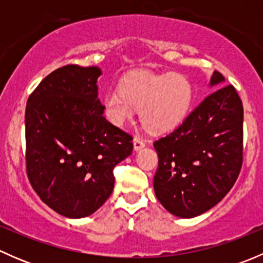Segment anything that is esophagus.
Returning <instances> with one entry per match:
<instances>
[{
	"instance_id": "obj_1",
	"label": "esophagus",
	"mask_w": 263,
	"mask_h": 263,
	"mask_svg": "<svg viewBox=\"0 0 263 263\" xmlns=\"http://www.w3.org/2000/svg\"><path fill=\"white\" fill-rule=\"evenodd\" d=\"M145 144H146V142H145V140H142L141 137L136 136L134 139V147H135V150H140V148H142V147L145 146Z\"/></svg>"
}]
</instances>
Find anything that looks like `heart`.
I'll return each mask as SVG.
<instances>
[{"label": "heart", "mask_w": 263, "mask_h": 263, "mask_svg": "<svg viewBox=\"0 0 263 263\" xmlns=\"http://www.w3.org/2000/svg\"><path fill=\"white\" fill-rule=\"evenodd\" d=\"M192 100L190 81L178 73L136 72L126 76L119 87L105 94L103 104L107 118L123 126L140 108L142 123L153 131H165L187 115Z\"/></svg>", "instance_id": "obj_1"}]
</instances>
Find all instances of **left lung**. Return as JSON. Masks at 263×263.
<instances>
[{"label": "left lung", "instance_id": "obj_1", "mask_svg": "<svg viewBox=\"0 0 263 263\" xmlns=\"http://www.w3.org/2000/svg\"><path fill=\"white\" fill-rule=\"evenodd\" d=\"M215 71L210 85H221ZM159 165L154 190L161 205L179 217L214 208L232 190L243 163V104L233 85L206 97L166 136L154 142Z\"/></svg>", "mask_w": 263, "mask_h": 263}]
</instances>
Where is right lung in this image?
I'll return each mask as SVG.
<instances>
[{
    "label": "right lung",
    "mask_w": 263,
    "mask_h": 263,
    "mask_svg": "<svg viewBox=\"0 0 263 263\" xmlns=\"http://www.w3.org/2000/svg\"><path fill=\"white\" fill-rule=\"evenodd\" d=\"M98 67L50 72L25 110L26 174L46 205L66 217L89 216L115 187L113 169L131 155L132 136L107 121L98 99Z\"/></svg>",
    "instance_id": "1"
}]
</instances>
